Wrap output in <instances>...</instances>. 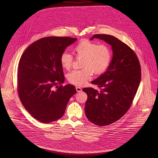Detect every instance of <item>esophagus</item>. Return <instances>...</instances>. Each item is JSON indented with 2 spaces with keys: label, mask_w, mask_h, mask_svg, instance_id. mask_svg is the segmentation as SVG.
<instances>
[{
  "label": "esophagus",
  "mask_w": 158,
  "mask_h": 158,
  "mask_svg": "<svg viewBox=\"0 0 158 158\" xmlns=\"http://www.w3.org/2000/svg\"><path fill=\"white\" fill-rule=\"evenodd\" d=\"M76 90L77 91V92H81V90H82V89L81 88H80V87H78V86H76Z\"/></svg>",
  "instance_id": "1"
}]
</instances>
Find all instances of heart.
Segmentation results:
<instances>
[{
	"instance_id": "obj_1",
	"label": "heart",
	"mask_w": 158,
	"mask_h": 158,
	"mask_svg": "<svg viewBox=\"0 0 158 158\" xmlns=\"http://www.w3.org/2000/svg\"><path fill=\"white\" fill-rule=\"evenodd\" d=\"M77 58H83L82 69L75 70L68 75V81L75 86H83L89 80L92 72L95 75L104 73L109 68L112 52L106 44L98 43L87 39L81 40L73 48ZM73 58L68 52H63L60 56V63L63 68L69 70L73 64Z\"/></svg>"
}]
</instances>
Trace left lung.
Masks as SVG:
<instances>
[{
	"mask_svg": "<svg viewBox=\"0 0 158 158\" xmlns=\"http://www.w3.org/2000/svg\"><path fill=\"white\" fill-rule=\"evenodd\" d=\"M94 38L111 45L113 57L107 70L91 81L101 90L83 89L88 95L85 109L92 123L106 126L122 118L131 107L140 84L141 69L135 52L120 40L103 34L94 35L90 40Z\"/></svg>",
	"mask_w": 158,
	"mask_h": 158,
	"instance_id": "left-lung-1",
	"label": "left lung"
}]
</instances>
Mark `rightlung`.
Returning a JSON list of instances; mask_svg holds the SVG:
<instances>
[{
    "mask_svg": "<svg viewBox=\"0 0 158 158\" xmlns=\"http://www.w3.org/2000/svg\"><path fill=\"white\" fill-rule=\"evenodd\" d=\"M77 38L49 36L29 45L18 65V92L25 110L43 123L55 121L64 115L74 86H63L64 76L60 56ZM54 87L57 90L53 91Z\"/></svg>",
    "mask_w": 158,
    "mask_h": 158,
    "instance_id": "add662e5",
    "label": "right lung"
}]
</instances>
